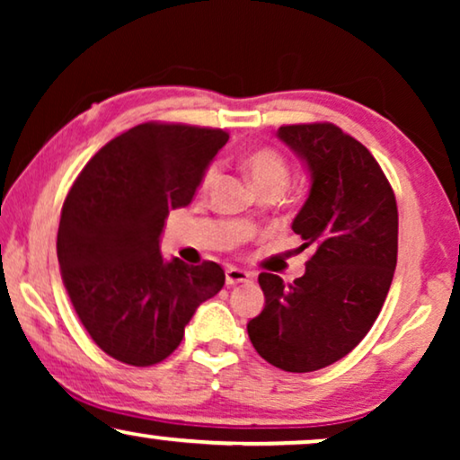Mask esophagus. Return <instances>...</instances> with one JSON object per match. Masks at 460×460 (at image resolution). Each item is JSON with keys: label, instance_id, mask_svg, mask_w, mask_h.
Segmentation results:
<instances>
[{"label": "esophagus", "instance_id": "esophagus-1", "mask_svg": "<svg viewBox=\"0 0 460 460\" xmlns=\"http://www.w3.org/2000/svg\"><path fill=\"white\" fill-rule=\"evenodd\" d=\"M251 280H253V274H249L247 270H241V268L226 270V285L228 287L241 285V282H251Z\"/></svg>", "mask_w": 460, "mask_h": 460}]
</instances>
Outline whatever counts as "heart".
I'll use <instances>...</instances> for the list:
<instances>
[{
  "mask_svg": "<svg viewBox=\"0 0 460 460\" xmlns=\"http://www.w3.org/2000/svg\"><path fill=\"white\" fill-rule=\"evenodd\" d=\"M243 165L247 169L249 178L253 180V184L257 188H263L268 184H282L285 186L288 181V165L279 150L274 148H255L251 153L244 155ZM219 167L217 165H209L207 172L203 173V180H200V188L207 190L213 181L217 180Z\"/></svg>",
  "mask_w": 460,
  "mask_h": 460,
  "instance_id": "b5f03b06",
  "label": "heart"
}]
</instances>
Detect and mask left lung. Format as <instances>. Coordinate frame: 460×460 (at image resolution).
I'll return each instance as SVG.
<instances>
[{"mask_svg": "<svg viewBox=\"0 0 460 460\" xmlns=\"http://www.w3.org/2000/svg\"><path fill=\"white\" fill-rule=\"evenodd\" d=\"M279 137L310 172L293 232L316 251L291 285L260 274L266 305L247 332L272 367L312 373L348 356L379 316L398 261V205L375 156L337 125H282Z\"/></svg>", "mask_w": 460, "mask_h": 460, "instance_id": "8db88e82", "label": "left lung"}]
</instances>
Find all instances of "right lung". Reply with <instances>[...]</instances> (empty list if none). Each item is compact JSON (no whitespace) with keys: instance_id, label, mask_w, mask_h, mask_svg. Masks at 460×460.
<instances>
[{"instance_id":"1","label":"right lung","mask_w":460,"mask_h":460,"mask_svg":"<svg viewBox=\"0 0 460 460\" xmlns=\"http://www.w3.org/2000/svg\"><path fill=\"white\" fill-rule=\"evenodd\" d=\"M228 137L197 125H136L100 148L66 194L56 241L62 282L81 324L119 362L165 360L197 307L222 291V266L165 261L159 238Z\"/></svg>"}]
</instances>
